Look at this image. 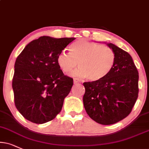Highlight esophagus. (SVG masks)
Returning <instances> with one entry per match:
<instances>
[{
    "label": "esophagus",
    "mask_w": 149,
    "mask_h": 149,
    "mask_svg": "<svg viewBox=\"0 0 149 149\" xmlns=\"http://www.w3.org/2000/svg\"><path fill=\"white\" fill-rule=\"evenodd\" d=\"M73 81H74V84H80L79 81H78V79H74Z\"/></svg>",
    "instance_id": "34e87169"
}]
</instances>
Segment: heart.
<instances>
[{"label": "heart", "mask_w": 149, "mask_h": 149, "mask_svg": "<svg viewBox=\"0 0 149 149\" xmlns=\"http://www.w3.org/2000/svg\"><path fill=\"white\" fill-rule=\"evenodd\" d=\"M116 54L107 45H101L87 40H78L70 46V53L62 51L56 61L64 73L71 72L79 63V68L72 75L87 78L91 81H99L111 73L115 65Z\"/></svg>", "instance_id": "1"}]
</instances>
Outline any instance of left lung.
Masks as SVG:
<instances>
[{"label": "left lung", "instance_id": "8db88e82", "mask_svg": "<svg viewBox=\"0 0 149 149\" xmlns=\"http://www.w3.org/2000/svg\"><path fill=\"white\" fill-rule=\"evenodd\" d=\"M105 43L116 54L115 65L104 79L84 83L83 102L92 119L103 125H111L131 113L138 97L139 74L127 52L113 43Z\"/></svg>", "mask_w": 149, "mask_h": 149}]
</instances>
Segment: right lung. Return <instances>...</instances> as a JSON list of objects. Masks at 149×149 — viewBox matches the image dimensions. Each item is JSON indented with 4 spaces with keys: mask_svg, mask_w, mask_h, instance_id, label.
<instances>
[{
    "mask_svg": "<svg viewBox=\"0 0 149 149\" xmlns=\"http://www.w3.org/2000/svg\"><path fill=\"white\" fill-rule=\"evenodd\" d=\"M74 39L41 36L27 44L16 58L12 79L14 103L27 120L44 124L61 111L73 79L64 75L56 58Z\"/></svg>",
    "mask_w": 149,
    "mask_h": 149,
    "instance_id": "right-lung-1",
    "label": "right lung"
}]
</instances>
